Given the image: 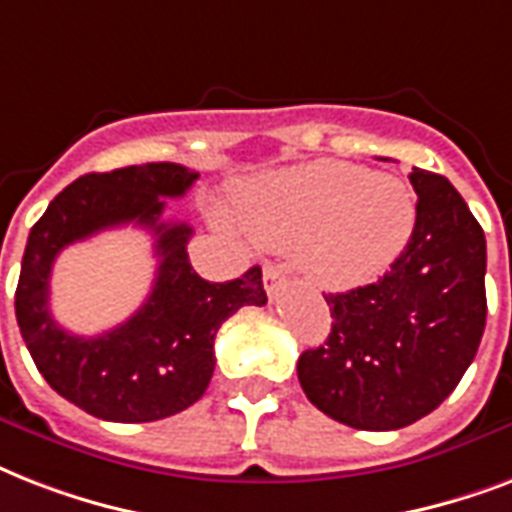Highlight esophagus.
<instances>
[{"instance_id":"obj_1","label":"esophagus","mask_w":512,"mask_h":512,"mask_svg":"<svg viewBox=\"0 0 512 512\" xmlns=\"http://www.w3.org/2000/svg\"><path fill=\"white\" fill-rule=\"evenodd\" d=\"M264 288H267L269 299H277V293L285 288L283 267H277V264H267L264 267Z\"/></svg>"}]
</instances>
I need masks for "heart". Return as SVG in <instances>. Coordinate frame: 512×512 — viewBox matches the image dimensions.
<instances>
[{"instance_id": "1", "label": "heart", "mask_w": 512, "mask_h": 512, "mask_svg": "<svg viewBox=\"0 0 512 512\" xmlns=\"http://www.w3.org/2000/svg\"><path fill=\"white\" fill-rule=\"evenodd\" d=\"M235 213L251 240L299 251L304 275L334 291L387 272L417 224V202L403 181L336 160L245 186L235 194Z\"/></svg>"}]
</instances>
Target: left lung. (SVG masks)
I'll use <instances>...</instances> for the list:
<instances>
[{"instance_id":"left-lung-1","label":"left lung","mask_w":512,"mask_h":512,"mask_svg":"<svg viewBox=\"0 0 512 512\" xmlns=\"http://www.w3.org/2000/svg\"><path fill=\"white\" fill-rule=\"evenodd\" d=\"M417 224L376 283L328 293L331 334L301 352L312 406L355 430L427 417L473 363L486 326V237L449 178L414 168Z\"/></svg>"}]
</instances>
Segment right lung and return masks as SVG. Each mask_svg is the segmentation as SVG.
Returning a JSON list of instances; mask_svg holds the SVG:
<instances>
[{
  "label": "right lung",
  "instance_id": "add662e5",
  "mask_svg": "<svg viewBox=\"0 0 512 512\" xmlns=\"http://www.w3.org/2000/svg\"><path fill=\"white\" fill-rule=\"evenodd\" d=\"M200 173L176 162L87 173L31 227L15 291V318L39 374L58 395L106 422H154L202 398L213 376V339L240 307H264L261 269L208 283L189 264L192 227L162 221L165 200L184 197ZM136 223L155 235L158 277L142 310L98 337L69 335L49 312V272L66 244Z\"/></svg>",
  "mask_w": 512,
  "mask_h": 512
}]
</instances>
